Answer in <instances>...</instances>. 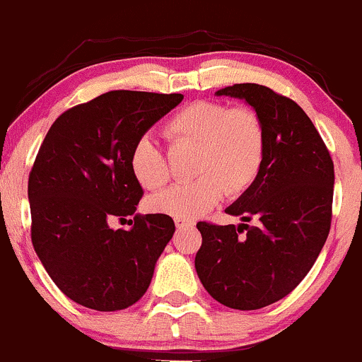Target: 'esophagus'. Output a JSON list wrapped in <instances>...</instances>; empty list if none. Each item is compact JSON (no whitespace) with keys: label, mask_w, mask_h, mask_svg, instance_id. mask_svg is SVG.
Returning a JSON list of instances; mask_svg holds the SVG:
<instances>
[{"label":"esophagus","mask_w":362,"mask_h":362,"mask_svg":"<svg viewBox=\"0 0 362 362\" xmlns=\"http://www.w3.org/2000/svg\"><path fill=\"white\" fill-rule=\"evenodd\" d=\"M175 226H177V229H189V227H194V222L191 220H182V218H175Z\"/></svg>","instance_id":"esophagus-1"}]
</instances>
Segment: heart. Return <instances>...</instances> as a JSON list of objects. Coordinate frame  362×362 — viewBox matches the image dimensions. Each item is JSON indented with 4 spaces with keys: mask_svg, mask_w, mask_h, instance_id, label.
<instances>
[{
    "mask_svg": "<svg viewBox=\"0 0 362 362\" xmlns=\"http://www.w3.org/2000/svg\"><path fill=\"white\" fill-rule=\"evenodd\" d=\"M165 135L173 146L194 147L196 180L178 184L151 197V210L173 218L194 220L210 211L226 192L245 194L260 175L267 135L264 121L246 105L197 100L166 121ZM130 168L144 189L163 187L170 178L168 161L151 136H140L130 152Z\"/></svg>",
    "mask_w": 362,
    "mask_h": 362,
    "instance_id": "1",
    "label": "heart"
}]
</instances>
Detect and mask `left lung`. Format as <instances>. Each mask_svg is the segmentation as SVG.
Returning <instances> with one entry per match:
<instances>
[{"label": "left lung", "mask_w": 362, "mask_h": 362, "mask_svg": "<svg viewBox=\"0 0 362 362\" xmlns=\"http://www.w3.org/2000/svg\"><path fill=\"white\" fill-rule=\"evenodd\" d=\"M216 95L243 98L264 121L265 161L255 184L227 208L255 226L197 222L196 272L216 302L257 310L302 283L332 226L334 168L310 117L267 86L241 83Z\"/></svg>", "instance_id": "1"}]
</instances>
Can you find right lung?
I'll list each match as a JSON object with an SVG mask.
<instances>
[{
    "label": "right lung",
    "mask_w": 362,
    "mask_h": 362,
    "mask_svg": "<svg viewBox=\"0 0 362 362\" xmlns=\"http://www.w3.org/2000/svg\"><path fill=\"white\" fill-rule=\"evenodd\" d=\"M184 95L114 90L60 114L29 173L30 239L59 290L100 312L123 310L149 288L175 223L163 213L136 215L130 231L114 218L135 214L142 185L133 144Z\"/></svg>",
    "instance_id": "1"
}]
</instances>
